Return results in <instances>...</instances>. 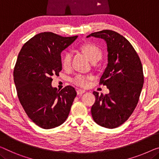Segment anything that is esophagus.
I'll list each match as a JSON object with an SVG mask.
<instances>
[{
    "label": "esophagus",
    "instance_id": "1",
    "mask_svg": "<svg viewBox=\"0 0 159 159\" xmlns=\"http://www.w3.org/2000/svg\"><path fill=\"white\" fill-rule=\"evenodd\" d=\"M85 93L84 90H81V89H78L77 90V94L78 95H82L83 93Z\"/></svg>",
    "mask_w": 159,
    "mask_h": 159
}]
</instances>
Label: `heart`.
Here are the masks:
<instances>
[{"label": "heart", "instance_id": "1", "mask_svg": "<svg viewBox=\"0 0 159 159\" xmlns=\"http://www.w3.org/2000/svg\"><path fill=\"white\" fill-rule=\"evenodd\" d=\"M81 51L86 55L92 63H96L102 57V51L96 45L93 43H86L81 46ZM72 53L69 51H66L62 57V66L65 69H68L71 65ZM91 78L89 76H85L83 75H76L73 82L75 85L80 87H86L89 84V80Z\"/></svg>", "mask_w": 159, "mask_h": 159}]
</instances>
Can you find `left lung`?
Listing matches in <instances>:
<instances>
[{
  "label": "left lung",
  "instance_id": "8db88e82",
  "mask_svg": "<svg viewBox=\"0 0 159 159\" xmlns=\"http://www.w3.org/2000/svg\"><path fill=\"white\" fill-rule=\"evenodd\" d=\"M91 36L101 38L107 44L108 64L99 84L110 91L101 96L93 91L92 117L101 126L115 129L126 121L136 107L144 81L143 67L132 45L117 32L103 30L87 37Z\"/></svg>",
  "mask_w": 159,
  "mask_h": 159
}]
</instances>
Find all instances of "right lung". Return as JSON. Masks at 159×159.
I'll return each mask as SVG.
<instances>
[{
    "label": "right lung",
    "instance_id": "add662e5",
    "mask_svg": "<svg viewBox=\"0 0 159 159\" xmlns=\"http://www.w3.org/2000/svg\"><path fill=\"white\" fill-rule=\"evenodd\" d=\"M77 37L41 33L25 43L18 54L13 70L18 97L28 118L42 129L64 123L76 96L73 86L61 91L52 87L51 77L59 75L61 52Z\"/></svg>",
    "mask_w": 159,
    "mask_h": 159
}]
</instances>
